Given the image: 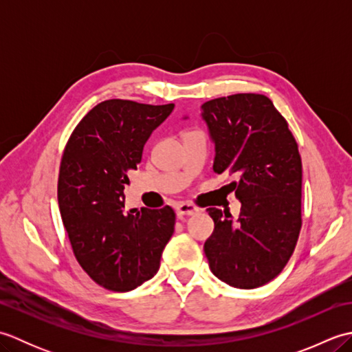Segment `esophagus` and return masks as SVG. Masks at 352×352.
<instances>
[{"label": "esophagus", "instance_id": "esophagus-1", "mask_svg": "<svg viewBox=\"0 0 352 352\" xmlns=\"http://www.w3.org/2000/svg\"><path fill=\"white\" fill-rule=\"evenodd\" d=\"M177 214L180 216V218H183V216H192V214H197L199 212V208L195 207L193 204H189V203H180L177 206Z\"/></svg>", "mask_w": 352, "mask_h": 352}]
</instances>
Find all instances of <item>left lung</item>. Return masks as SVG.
<instances>
[{
	"mask_svg": "<svg viewBox=\"0 0 352 352\" xmlns=\"http://www.w3.org/2000/svg\"><path fill=\"white\" fill-rule=\"evenodd\" d=\"M201 118L214 144L213 170L237 177L228 189L241 201L237 219L207 208L214 222L204 243L208 266L228 286L260 287L283 271L300 236L302 164L296 140L265 95L207 101Z\"/></svg>",
	"mask_w": 352,
	"mask_h": 352,
	"instance_id": "8db88e82",
	"label": "left lung"
}]
</instances>
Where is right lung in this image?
Listing matches in <instances>:
<instances>
[{
  "mask_svg": "<svg viewBox=\"0 0 352 352\" xmlns=\"http://www.w3.org/2000/svg\"><path fill=\"white\" fill-rule=\"evenodd\" d=\"M174 104L107 100L81 119L66 144L57 197L80 266L104 289L130 292L153 278L174 233L169 206L124 213V184L151 133Z\"/></svg>",
  "mask_w": 352,
  "mask_h": 352,
  "instance_id": "1",
  "label": "right lung"
}]
</instances>
